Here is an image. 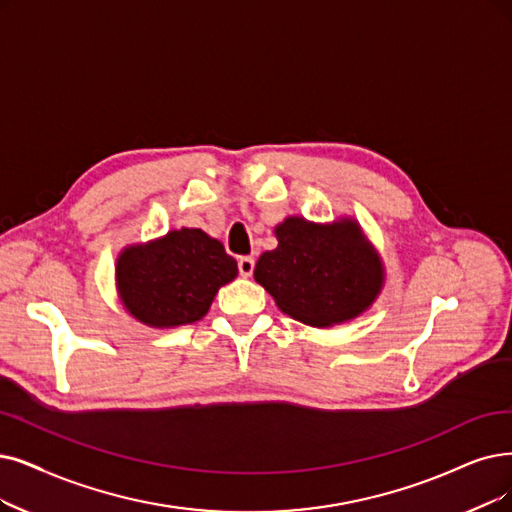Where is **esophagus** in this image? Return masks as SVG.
Masks as SVG:
<instances>
[{"label": "esophagus", "mask_w": 512, "mask_h": 512, "mask_svg": "<svg viewBox=\"0 0 512 512\" xmlns=\"http://www.w3.org/2000/svg\"><path fill=\"white\" fill-rule=\"evenodd\" d=\"M254 258L252 256H241L239 260H237V267H239V273H241V277H250L252 273H254Z\"/></svg>", "instance_id": "esophagus-1"}]
</instances>
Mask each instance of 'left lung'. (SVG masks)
Segmentation results:
<instances>
[{
  "mask_svg": "<svg viewBox=\"0 0 512 512\" xmlns=\"http://www.w3.org/2000/svg\"><path fill=\"white\" fill-rule=\"evenodd\" d=\"M277 248L264 252L254 279L292 319L332 327L363 315L384 288V262L351 216L313 222L288 216L275 227Z\"/></svg>",
  "mask_w": 512,
  "mask_h": 512,
  "instance_id": "8db88e82",
  "label": "left lung"
}]
</instances>
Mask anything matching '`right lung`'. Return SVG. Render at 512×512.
<instances>
[{
	"instance_id": "1",
	"label": "right lung",
	"mask_w": 512,
	"mask_h": 512,
	"mask_svg": "<svg viewBox=\"0 0 512 512\" xmlns=\"http://www.w3.org/2000/svg\"><path fill=\"white\" fill-rule=\"evenodd\" d=\"M237 273L235 258L218 239L182 227L126 245L115 260V288L136 321L172 330L206 317L218 290Z\"/></svg>"
}]
</instances>
